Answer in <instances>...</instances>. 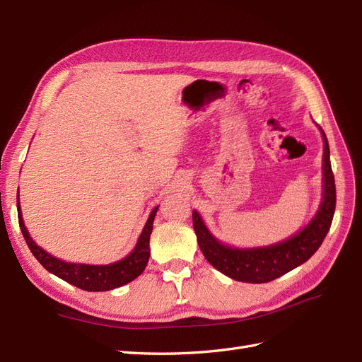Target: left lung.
<instances>
[{"instance_id": "8db88e82", "label": "left lung", "mask_w": 362, "mask_h": 362, "mask_svg": "<svg viewBox=\"0 0 362 362\" xmlns=\"http://www.w3.org/2000/svg\"><path fill=\"white\" fill-rule=\"evenodd\" d=\"M323 136V199L313 221L296 235L276 245L237 249L222 245L208 231L198 211H193V228L204 257L223 275L240 282L264 284L286 275L290 270L303 264L320 247L329 231L335 211L337 193L331 168L329 144L325 131Z\"/></svg>"}]
</instances>
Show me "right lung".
Here are the masks:
<instances>
[{
    "label": "right lung",
    "mask_w": 362,
    "mask_h": 362,
    "mask_svg": "<svg viewBox=\"0 0 362 362\" xmlns=\"http://www.w3.org/2000/svg\"><path fill=\"white\" fill-rule=\"evenodd\" d=\"M158 206L151 211L148 222L145 223L144 231H141L134 250L127 255L124 259L112 262L105 266H90V264H76V262H66L48 254L37 246L30 237L27 228L24 225L23 213L19 206V194H18V218L19 226L25 242L31 250V254L36 257L40 264L45 267L52 275L59 276L60 279L66 281L72 286L78 287L86 291H108L117 287H122L125 284L136 279L145 270L149 259V237L152 233V223L157 214Z\"/></svg>",
    "instance_id": "add662e5"
}]
</instances>
